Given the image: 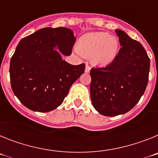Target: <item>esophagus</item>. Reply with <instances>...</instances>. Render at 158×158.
Wrapping results in <instances>:
<instances>
[{"label": "esophagus", "mask_w": 158, "mask_h": 158, "mask_svg": "<svg viewBox=\"0 0 158 158\" xmlns=\"http://www.w3.org/2000/svg\"><path fill=\"white\" fill-rule=\"evenodd\" d=\"M90 69H91V67L89 66V65H88V64H86V65H85V73H89L90 72Z\"/></svg>", "instance_id": "1"}]
</instances>
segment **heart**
<instances>
[{
    "label": "heart",
    "mask_w": 158,
    "mask_h": 158,
    "mask_svg": "<svg viewBox=\"0 0 158 158\" xmlns=\"http://www.w3.org/2000/svg\"><path fill=\"white\" fill-rule=\"evenodd\" d=\"M77 49L82 56L92 57L96 65H107L116 58L118 41L107 32H90L79 39Z\"/></svg>",
    "instance_id": "1"
}]
</instances>
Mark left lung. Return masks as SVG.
I'll list each match as a JSON object with an SVG mask.
<instances>
[{
  "label": "left lung",
  "instance_id": "1",
  "mask_svg": "<svg viewBox=\"0 0 158 158\" xmlns=\"http://www.w3.org/2000/svg\"><path fill=\"white\" fill-rule=\"evenodd\" d=\"M122 46L115 59L105 67L90 70V95L95 109L105 116L131 110L144 94L149 81L150 60L139 42L116 29Z\"/></svg>",
  "mask_w": 158,
  "mask_h": 158
}]
</instances>
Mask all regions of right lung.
Returning a JSON list of instances; mask_svg holds the SVG:
<instances>
[{
    "mask_svg": "<svg viewBox=\"0 0 158 158\" xmlns=\"http://www.w3.org/2000/svg\"><path fill=\"white\" fill-rule=\"evenodd\" d=\"M76 42L71 29L44 27L19 41L10 61V81L15 96L31 111L48 112L62 104L85 65H70Z\"/></svg>",
    "mask_w": 158,
    "mask_h": 158,
    "instance_id": "obj_1",
    "label": "right lung"
}]
</instances>
